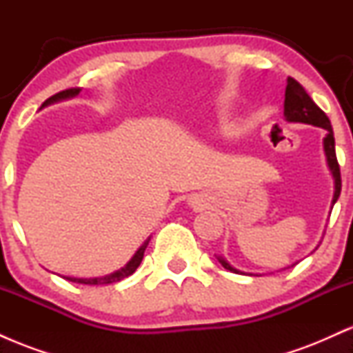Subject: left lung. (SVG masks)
Returning a JSON list of instances; mask_svg holds the SVG:
<instances>
[{
    "instance_id": "obj_1",
    "label": "left lung",
    "mask_w": 353,
    "mask_h": 353,
    "mask_svg": "<svg viewBox=\"0 0 353 353\" xmlns=\"http://www.w3.org/2000/svg\"><path fill=\"white\" fill-rule=\"evenodd\" d=\"M283 114H285L287 121H290V123L312 124L317 125V128H323L327 131V136L323 137V151H325L327 164H329L332 176H334L335 181V192L334 199H332V204H335L340 196V189H342V179H340V165L337 161V154H335L334 131H332L329 117L312 101L310 96L305 92V89L301 86V83L295 81L294 78H287ZM219 262H221L224 269L230 270V272H239L234 267H230L224 259H219Z\"/></svg>"
}]
</instances>
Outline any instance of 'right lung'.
Instances as JSON below:
<instances>
[{"label":"right lung","instance_id":"add662e5","mask_svg":"<svg viewBox=\"0 0 353 353\" xmlns=\"http://www.w3.org/2000/svg\"><path fill=\"white\" fill-rule=\"evenodd\" d=\"M81 89L79 88H70V89H64V91H59L56 92L54 96H51V98H48L46 101L43 103V106H48V104L51 103H56V101H61V99H66V98H72V96L79 94ZM149 244V239L144 242L143 247H139V250L134 254V257L131 259V261L128 262V265L123 267L121 270H117V272L111 274V275H106V277H96V279H76V277H64L66 281L70 282H76V283H86V285H104V283H114V282H119L123 281V279L129 277L131 274L136 272V269L139 267L141 262H143V257H144V250L145 247Z\"/></svg>","mask_w":353,"mask_h":353}]
</instances>
